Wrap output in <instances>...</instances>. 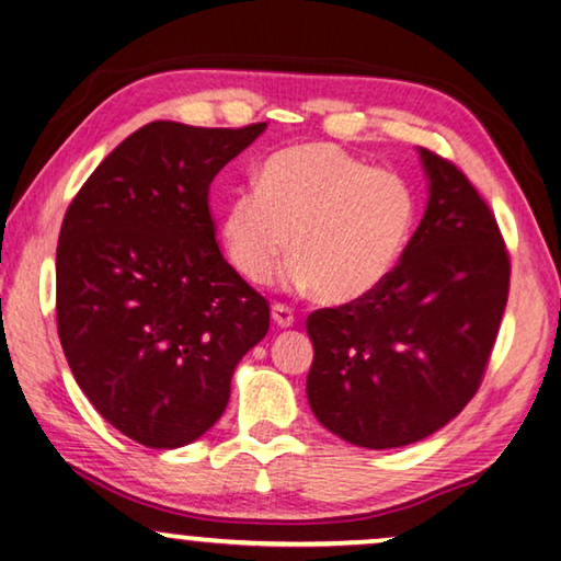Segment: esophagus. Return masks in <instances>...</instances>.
<instances>
[{
  "label": "esophagus",
  "mask_w": 561,
  "mask_h": 561,
  "mask_svg": "<svg viewBox=\"0 0 561 561\" xmlns=\"http://www.w3.org/2000/svg\"><path fill=\"white\" fill-rule=\"evenodd\" d=\"M272 320L277 322V328H291V325H295V310H291V307H287V305L277 302L272 307Z\"/></svg>",
  "instance_id": "obj_1"
}]
</instances>
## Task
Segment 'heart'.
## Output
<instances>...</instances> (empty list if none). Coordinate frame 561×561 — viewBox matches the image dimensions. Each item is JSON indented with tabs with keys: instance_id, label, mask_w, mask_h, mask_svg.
Returning <instances> with one entry per match:
<instances>
[{
	"instance_id": "obj_1",
	"label": "heart",
	"mask_w": 561,
	"mask_h": 561,
	"mask_svg": "<svg viewBox=\"0 0 561 561\" xmlns=\"http://www.w3.org/2000/svg\"><path fill=\"white\" fill-rule=\"evenodd\" d=\"M416 220L414 187L341 147H287L262 164L256 187L236 193L220 216L233 270L266 284L289 254V279L322 302L374 295L397 270Z\"/></svg>"
}]
</instances>
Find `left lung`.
<instances>
[{
	"instance_id": "obj_1",
	"label": "left lung",
	"mask_w": 561,
	"mask_h": 561,
	"mask_svg": "<svg viewBox=\"0 0 561 561\" xmlns=\"http://www.w3.org/2000/svg\"><path fill=\"white\" fill-rule=\"evenodd\" d=\"M430 201L374 295L307 318V401L322 427L368 449L430 437L476 397L508 302L511 262L488 203L420 149Z\"/></svg>"
}]
</instances>
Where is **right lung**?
<instances>
[{"instance_id":"1","label":"right lung","mask_w":561,"mask_h":561,"mask_svg":"<svg viewBox=\"0 0 561 561\" xmlns=\"http://www.w3.org/2000/svg\"><path fill=\"white\" fill-rule=\"evenodd\" d=\"M266 124L152 122L93 170L55 254L58 335L96 412L154 449L220 420L239 360L270 330V302L216 243L208 191Z\"/></svg>"}]
</instances>
